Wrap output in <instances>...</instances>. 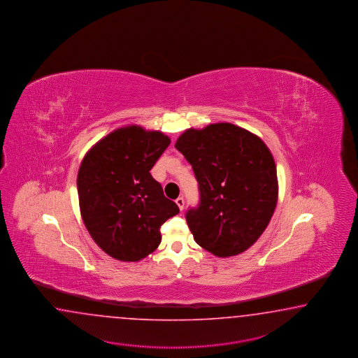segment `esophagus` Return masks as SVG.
I'll list each match as a JSON object with an SVG mask.
<instances>
[{"instance_id":"34e87169","label":"esophagus","mask_w":358,"mask_h":358,"mask_svg":"<svg viewBox=\"0 0 358 358\" xmlns=\"http://www.w3.org/2000/svg\"><path fill=\"white\" fill-rule=\"evenodd\" d=\"M176 204L178 206L180 210H182L183 206H185V200H183V198H177L176 199Z\"/></svg>"}]
</instances>
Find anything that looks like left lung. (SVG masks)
Here are the masks:
<instances>
[{
  "mask_svg": "<svg viewBox=\"0 0 358 358\" xmlns=\"http://www.w3.org/2000/svg\"><path fill=\"white\" fill-rule=\"evenodd\" d=\"M175 146L199 183L200 203L186 212L195 241L221 258L245 252L266 230L278 204L270 149L231 123L186 129Z\"/></svg>",
  "mask_w": 358,
  "mask_h": 358,
  "instance_id": "8db88e82",
  "label": "left lung"
}]
</instances>
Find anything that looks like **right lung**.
Segmentation results:
<instances>
[{"label":"right lung","mask_w":358,"mask_h":358,"mask_svg":"<svg viewBox=\"0 0 358 358\" xmlns=\"http://www.w3.org/2000/svg\"><path fill=\"white\" fill-rule=\"evenodd\" d=\"M171 140L140 126L118 128L94 145L80 163V215L106 255L137 262L159 247L160 226L178 215L150 175Z\"/></svg>","instance_id":"add662e5"}]
</instances>
